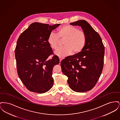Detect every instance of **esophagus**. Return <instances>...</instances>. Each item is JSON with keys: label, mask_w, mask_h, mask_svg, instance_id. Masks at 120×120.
<instances>
[{"label": "esophagus", "mask_w": 120, "mask_h": 120, "mask_svg": "<svg viewBox=\"0 0 120 120\" xmlns=\"http://www.w3.org/2000/svg\"><path fill=\"white\" fill-rule=\"evenodd\" d=\"M63 58H61V57H60L59 58V60H60V62H61V61H62V60H63Z\"/></svg>", "instance_id": "34e87169"}]
</instances>
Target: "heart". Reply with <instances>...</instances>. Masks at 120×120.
Instances as JSON below:
<instances>
[{
	"mask_svg": "<svg viewBox=\"0 0 120 120\" xmlns=\"http://www.w3.org/2000/svg\"><path fill=\"white\" fill-rule=\"evenodd\" d=\"M57 35L53 33L50 34L48 38V43L53 50L58 47L59 39H65L62 48L57 49L54 54L59 57H65L71 54L76 55L84 49L87 37L85 33L70 25H65L57 29Z\"/></svg>",
	"mask_w": 120,
	"mask_h": 120,
	"instance_id": "1",
	"label": "heart"
}]
</instances>
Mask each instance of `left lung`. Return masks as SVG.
I'll list each match as a JSON object with an SVG mask.
<instances>
[{
	"instance_id": "8db88e82",
	"label": "left lung",
	"mask_w": 120,
	"mask_h": 120,
	"mask_svg": "<svg viewBox=\"0 0 120 120\" xmlns=\"http://www.w3.org/2000/svg\"><path fill=\"white\" fill-rule=\"evenodd\" d=\"M70 24L81 26L86 35L87 41L80 53L66 57L61 62L62 70L68 77V83L72 90L88 91L95 86L102 73L104 46L99 34L85 20Z\"/></svg>"
}]
</instances>
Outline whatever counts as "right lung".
Wrapping results in <instances>:
<instances>
[{
    "label": "right lung",
    "mask_w": 120,
    "mask_h": 120,
    "mask_svg": "<svg viewBox=\"0 0 120 120\" xmlns=\"http://www.w3.org/2000/svg\"><path fill=\"white\" fill-rule=\"evenodd\" d=\"M59 25L32 23L17 40L15 50L17 74L30 91L44 93L53 86L52 68L59 64V59L56 55L48 59L53 53L48 38Z\"/></svg>",
    "instance_id": "1"
}]
</instances>
